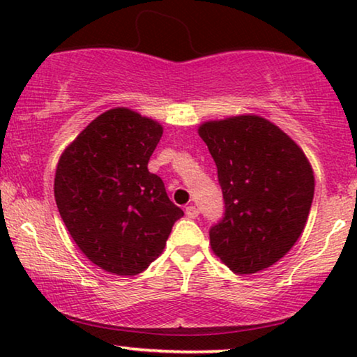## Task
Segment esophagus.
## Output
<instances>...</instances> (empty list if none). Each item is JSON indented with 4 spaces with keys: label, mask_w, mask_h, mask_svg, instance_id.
<instances>
[{
    "label": "esophagus",
    "mask_w": 357,
    "mask_h": 357,
    "mask_svg": "<svg viewBox=\"0 0 357 357\" xmlns=\"http://www.w3.org/2000/svg\"><path fill=\"white\" fill-rule=\"evenodd\" d=\"M185 214H187V218H190V219L198 218V208L193 206V204H190V206L185 208Z\"/></svg>",
    "instance_id": "obj_1"
}]
</instances>
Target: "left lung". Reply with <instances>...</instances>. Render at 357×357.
Masks as SVG:
<instances>
[{
  "label": "left lung",
  "instance_id": "obj_1",
  "mask_svg": "<svg viewBox=\"0 0 357 357\" xmlns=\"http://www.w3.org/2000/svg\"><path fill=\"white\" fill-rule=\"evenodd\" d=\"M218 167L226 213L209 231L211 250L237 275L280 261L304 232L315 177L299 144L255 114L198 126Z\"/></svg>",
  "mask_w": 357,
  "mask_h": 357
}]
</instances>
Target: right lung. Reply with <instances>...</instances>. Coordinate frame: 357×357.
<instances>
[{"mask_svg":"<svg viewBox=\"0 0 357 357\" xmlns=\"http://www.w3.org/2000/svg\"><path fill=\"white\" fill-rule=\"evenodd\" d=\"M162 125L128 107L91 121L58 160L55 202L89 260L107 273L135 276L160 253L183 211L148 170Z\"/></svg>","mask_w":357,"mask_h":357,"instance_id":"right-lung-1","label":"right lung"}]
</instances>
